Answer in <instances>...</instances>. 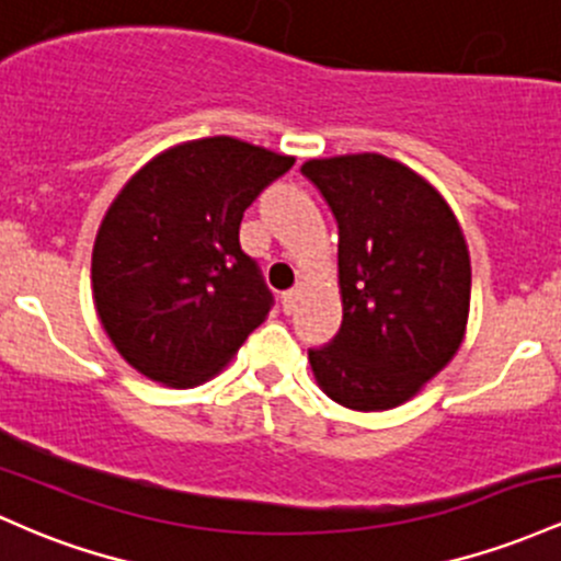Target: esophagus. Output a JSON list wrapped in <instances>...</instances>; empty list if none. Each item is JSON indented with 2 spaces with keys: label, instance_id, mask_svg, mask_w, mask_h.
Masks as SVG:
<instances>
[{
  "label": "esophagus",
  "instance_id": "1",
  "mask_svg": "<svg viewBox=\"0 0 561 561\" xmlns=\"http://www.w3.org/2000/svg\"><path fill=\"white\" fill-rule=\"evenodd\" d=\"M297 299H299V294L297 291H294V288H291V291H283L280 294V305H283V312H291L294 310V307H297Z\"/></svg>",
  "mask_w": 561,
  "mask_h": 561
}]
</instances>
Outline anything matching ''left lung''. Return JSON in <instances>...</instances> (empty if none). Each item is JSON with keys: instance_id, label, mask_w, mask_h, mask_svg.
<instances>
[{"instance_id": "8db88e82", "label": "left lung", "mask_w": 561, "mask_h": 561, "mask_svg": "<svg viewBox=\"0 0 561 561\" xmlns=\"http://www.w3.org/2000/svg\"><path fill=\"white\" fill-rule=\"evenodd\" d=\"M339 225L342 329L310 365L352 411H389L453 360L469 318L471 264L456 214L405 163L379 153L301 167Z\"/></svg>"}]
</instances>
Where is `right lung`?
I'll return each mask as SVG.
<instances>
[{
    "label": "right lung",
    "mask_w": 561,
    "mask_h": 561,
    "mask_svg": "<svg viewBox=\"0 0 561 561\" xmlns=\"http://www.w3.org/2000/svg\"><path fill=\"white\" fill-rule=\"evenodd\" d=\"M291 167V156L206 137L163 150L124 185L94 238L92 291L131 368L196 387L267 318L275 299L238 230Z\"/></svg>",
    "instance_id": "obj_1"
}]
</instances>
